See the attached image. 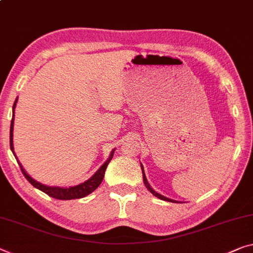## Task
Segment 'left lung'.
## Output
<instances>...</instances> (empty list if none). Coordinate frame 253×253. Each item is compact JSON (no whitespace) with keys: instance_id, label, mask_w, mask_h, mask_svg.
<instances>
[{"instance_id":"obj_1","label":"left lung","mask_w":253,"mask_h":253,"mask_svg":"<svg viewBox=\"0 0 253 253\" xmlns=\"http://www.w3.org/2000/svg\"><path fill=\"white\" fill-rule=\"evenodd\" d=\"M142 175H143V182H145V184H146V186H147V189H148L149 191H150L151 193H153L155 197H157V198H159V199L165 200V201H170V203H176V201H174V200H172V199H169V198H166V197H164V196H162V194L157 193L156 191H154V190L150 188V185L148 184V182H147V178H146V176H145V173H143V169H142Z\"/></svg>"}]
</instances>
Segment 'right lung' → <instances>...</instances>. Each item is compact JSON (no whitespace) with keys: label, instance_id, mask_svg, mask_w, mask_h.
Instances as JSON below:
<instances>
[{"label":"right lung","instance_id":"add662e5","mask_svg":"<svg viewBox=\"0 0 253 253\" xmlns=\"http://www.w3.org/2000/svg\"><path fill=\"white\" fill-rule=\"evenodd\" d=\"M17 100L15 99V102L13 104V115H12V120H11V126H10V147H11V150L13 151V120H14V107H15V104H17ZM113 154L114 151H112L110 158L107 159L106 163H104V165L100 167V169L97 170V172L92 175L89 180H87L86 182H84V183H81L77 186H71V188H57V186H47V185H44L40 183V182L33 180L32 177H30L28 174L25 172V169H22L21 164L20 165V169H21V172L27 180L29 181V183L34 185L35 188H37L38 190H41V191L45 192L47 196L52 197V198H55V199H59V200H72V199H79V198H84L88 196L89 193H91L92 191H95V190L98 188L99 184L102 183L104 175H105V170H106V167L107 165L110 164V162L112 161V158H113ZM15 156V155H14Z\"/></svg>","mask_w":253,"mask_h":253}]
</instances>
